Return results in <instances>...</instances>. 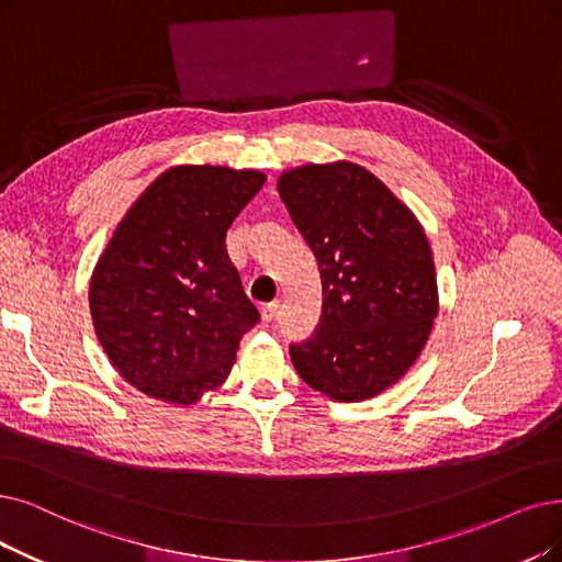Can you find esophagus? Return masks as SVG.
<instances>
[{
  "mask_svg": "<svg viewBox=\"0 0 562 562\" xmlns=\"http://www.w3.org/2000/svg\"><path fill=\"white\" fill-rule=\"evenodd\" d=\"M277 311H279V300H274V302H267V304H262V321H265V323H269V321H274V316H277Z\"/></svg>",
  "mask_w": 562,
  "mask_h": 562,
  "instance_id": "34e87169",
  "label": "esophagus"
}]
</instances>
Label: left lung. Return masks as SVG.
Instances as JSON below:
<instances>
[{"instance_id": "1", "label": "left lung", "mask_w": 562, "mask_h": 562, "mask_svg": "<svg viewBox=\"0 0 562 562\" xmlns=\"http://www.w3.org/2000/svg\"><path fill=\"white\" fill-rule=\"evenodd\" d=\"M279 193L323 279L321 325L290 346L300 378L334 401L385 392L415 364L438 316L424 228L373 172L350 161L285 170Z\"/></svg>"}]
</instances>
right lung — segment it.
Instances as JSON below:
<instances>
[{
  "label": "right lung",
  "mask_w": 562,
  "mask_h": 562,
  "mask_svg": "<svg viewBox=\"0 0 562 562\" xmlns=\"http://www.w3.org/2000/svg\"><path fill=\"white\" fill-rule=\"evenodd\" d=\"M262 184L260 170L175 166L124 214L94 267L89 311L128 385L191 406L226 383L260 318L226 233Z\"/></svg>",
  "instance_id": "add662e5"
}]
</instances>
